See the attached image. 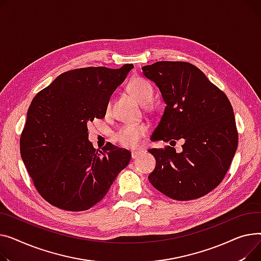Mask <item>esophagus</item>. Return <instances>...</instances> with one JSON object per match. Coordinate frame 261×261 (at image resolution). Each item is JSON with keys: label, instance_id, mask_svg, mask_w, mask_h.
Wrapping results in <instances>:
<instances>
[{"label": "esophagus", "instance_id": "esophagus-1", "mask_svg": "<svg viewBox=\"0 0 261 261\" xmlns=\"http://www.w3.org/2000/svg\"><path fill=\"white\" fill-rule=\"evenodd\" d=\"M141 155V151L140 150H132V158L136 159L138 156Z\"/></svg>", "mask_w": 261, "mask_h": 261}]
</instances>
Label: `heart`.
Wrapping results in <instances>:
<instances>
[{
  "label": "heart",
  "instance_id": "heart-1",
  "mask_svg": "<svg viewBox=\"0 0 261 261\" xmlns=\"http://www.w3.org/2000/svg\"><path fill=\"white\" fill-rule=\"evenodd\" d=\"M129 93L141 104L149 103L154 98V88L151 84L141 76L132 79L127 85ZM112 111V101L106 104V113ZM147 127L144 124H125L117 128L113 135L114 139L125 147H136L139 145L142 138L146 135Z\"/></svg>",
  "mask_w": 261,
  "mask_h": 261
}]
</instances>
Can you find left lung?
Here are the masks:
<instances>
[{
    "mask_svg": "<svg viewBox=\"0 0 261 261\" xmlns=\"http://www.w3.org/2000/svg\"><path fill=\"white\" fill-rule=\"evenodd\" d=\"M166 103L150 139L170 142L148 151L156 159L148 180L174 200L200 198L216 189L227 173L238 145V132L226 95L195 65L159 61L142 67ZM184 142L176 152L175 141Z\"/></svg>",
    "mask_w": 261,
    "mask_h": 261,
    "instance_id": "left-lung-1",
    "label": "left lung"
}]
</instances>
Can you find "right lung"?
<instances>
[{
    "label": "right lung",
    "instance_id": "add662e5",
    "mask_svg": "<svg viewBox=\"0 0 261 261\" xmlns=\"http://www.w3.org/2000/svg\"><path fill=\"white\" fill-rule=\"evenodd\" d=\"M133 67L68 70L32 101L21 134V156L35 188L51 205L89 210L127 166L130 152L112 143L96 149L88 141L87 124L105 117L113 91Z\"/></svg>",
    "mask_w": 261,
    "mask_h": 261
}]
</instances>
